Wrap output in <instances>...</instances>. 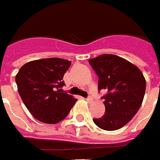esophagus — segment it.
<instances>
[{
    "label": "esophagus",
    "mask_w": 160,
    "mask_h": 160,
    "mask_svg": "<svg viewBox=\"0 0 160 160\" xmlns=\"http://www.w3.org/2000/svg\"><path fill=\"white\" fill-rule=\"evenodd\" d=\"M86 100H87L88 102H92V101H93L92 97V96H89V97L86 98Z\"/></svg>",
    "instance_id": "obj_1"
}]
</instances>
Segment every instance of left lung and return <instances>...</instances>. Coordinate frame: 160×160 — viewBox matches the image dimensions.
Listing matches in <instances>:
<instances>
[{"label":"left lung","mask_w":160,"mask_h":160,"mask_svg":"<svg viewBox=\"0 0 160 160\" xmlns=\"http://www.w3.org/2000/svg\"><path fill=\"white\" fill-rule=\"evenodd\" d=\"M98 77V89L105 90V114L93 119L104 130H116L136 115L144 97L146 82L141 70L123 58L101 54L89 60Z\"/></svg>","instance_id":"1"}]
</instances>
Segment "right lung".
<instances>
[{
  "label": "right lung",
  "mask_w": 160,
  "mask_h": 160,
  "mask_svg": "<svg viewBox=\"0 0 160 160\" xmlns=\"http://www.w3.org/2000/svg\"><path fill=\"white\" fill-rule=\"evenodd\" d=\"M70 64L61 58H47L29 62L19 69L16 76L18 93L38 121L48 124L62 122L78 100L62 89Z\"/></svg>",
  "instance_id": "add662e5"
}]
</instances>
